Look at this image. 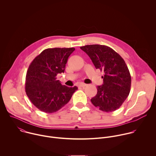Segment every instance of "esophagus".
<instances>
[{
  "instance_id": "esophagus-1",
  "label": "esophagus",
  "mask_w": 156,
  "mask_h": 156,
  "mask_svg": "<svg viewBox=\"0 0 156 156\" xmlns=\"http://www.w3.org/2000/svg\"><path fill=\"white\" fill-rule=\"evenodd\" d=\"M86 86V84H84V83H80L79 85H78L79 87H84Z\"/></svg>"
}]
</instances>
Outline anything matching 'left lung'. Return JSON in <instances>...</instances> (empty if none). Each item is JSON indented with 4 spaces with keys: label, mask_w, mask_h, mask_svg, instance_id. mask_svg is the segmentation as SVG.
<instances>
[{
    "label": "left lung",
    "mask_w": 156,
    "mask_h": 156,
    "mask_svg": "<svg viewBox=\"0 0 156 156\" xmlns=\"http://www.w3.org/2000/svg\"><path fill=\"white\" fill-rule=\"evenodd\" d=\"M80 49L91 59L96 69L103 71V84L98 86L97 94L91 101L104 112L118 109L129 95L131 75L127 66L114 50L99 44L86 45Z\"/></svg>",
    "instance_id": "obj_1"
}]
</instances>
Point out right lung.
Here are the masks:
<instances>
[{
    "label": "right lung",
    "instance_id": "1",
    "mask_svg": "<svg viewBox=\"0 0 156 156\" xmlns=\"http://www.w3.org/2000/svg\"><path fill=\"white\" fill-rule=\"evenodd\" d=\"M75 48H49L44 50L30 63L25 81V91L31 102L42 112L54 113L70 100L78 90L57 80L64 73L69 57Z\"/></svg>",
    "mask_w": 156,
    "mask_h": 156
}]
</instances>
